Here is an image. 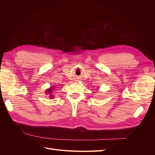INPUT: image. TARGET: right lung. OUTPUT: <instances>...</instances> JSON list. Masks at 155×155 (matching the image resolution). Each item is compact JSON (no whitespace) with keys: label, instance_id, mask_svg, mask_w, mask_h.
<instances>
[{"label":"right lung","instance_id":"add662e5","mask_svg":"<svg viewBox=\"0 0 155 155\" xmlns=\"http://www.w3.org/2000/svg\"><path fill=\"white\" fill-rule=\"evenodd\" d=\"M51 91H52V89H51V88H50V89H48V90L46 91V92H48V93H51ZM51 97H52V96H51Z\"/></svg>","mask_w":155,"mask_h":155}]
</instances>
